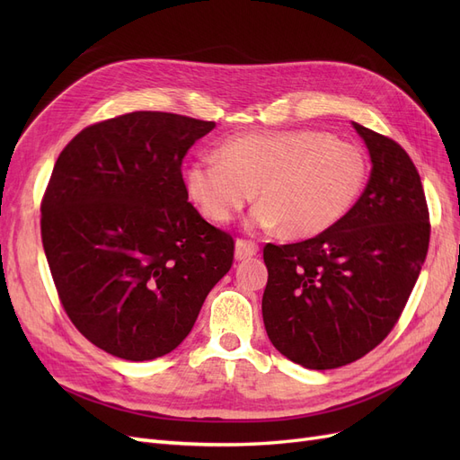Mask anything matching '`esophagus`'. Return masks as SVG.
<instances>
[{
  "instance_id": "34e87169",
  "label": "esophagus",
  "mask_w": 460,
  "mask_h": 460,
  "mask_svg": "<svg viewBox=\"0 0 460 460\" xmlns=\"http://www.w3.org/2000/svg\"><path fill=\"white\" fill-rule=\"evenodd\" d=\"M259 252V245L255 242L249 240H238L235 242V259L243 261V259H252Z\"/></svg>"
}]
</instances>
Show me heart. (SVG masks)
<instances>
[{
	"label": "heart",
	"mask_w": 460,
	"mask_h": 460,
	"mask_svg": "<svg viewBox=\"0 0 460 460\" xmlns=\"http://www.w3.org/2000/svg\"><path fill=\"white\" fill-rule=\"evenodd\" d=\"M368 163L355 144L318 130L235 136L186 169V190L201 215L225 225L255 198L249 228L311 238L351 211Z\"/></svg>",
	"instance_id": "1"
}]
</instances>
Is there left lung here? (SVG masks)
<instances>
[{
    "mask_svg": "<svg viewBox=\"0 0 460 460\" xmlns=\"http://www.w3.org/2000/svg\"><path fill=\"white\" fill-rule=\"evenodd\" d=\"M372 161L351 211L311 240L262 249V320L294 363L330 370L380 345L426 261L429 213L420 174L392 137L353 122Z\"/></svg>",
    "mask_w": 460,
    "mask_h": 460,
    "instance_id": "obj_1",
    "label": "left lung"
}]
</instances>
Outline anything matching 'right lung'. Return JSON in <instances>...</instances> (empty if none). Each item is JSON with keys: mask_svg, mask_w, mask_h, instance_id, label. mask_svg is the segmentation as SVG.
<instances>
[{"mask_svg": "<svg viewBox=\"0 0 460 460\" xmlns=\"http://www.w3.org/2000/svg\"><path fill=\"white\" fill-rule=\"evenodd\" d=\"M215 128L136 111L78 132L41 198V243L76 330L105 353L151 360L196 324L234 238L188 201L182 161Z\"/></svg>", "mask_w": 460, "mask_h": 460, "instance_id": "obj_1", "label": "right lung"}]
</instances>
